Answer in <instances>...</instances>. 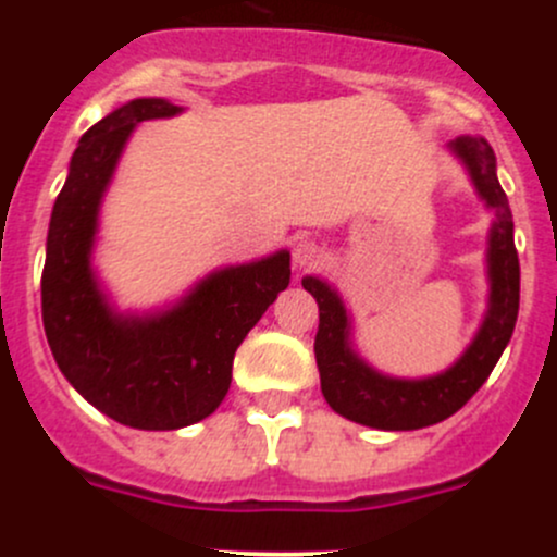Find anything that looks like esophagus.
I'll return each instance as SVG.
<instances>
[{
  "mask_svg": "<svg viewBox=\"0 0 557 557\" xmlns=\"http://www.w3.org/2000/svg\"><path fill=\"white\" fill-rule=\"evenodd\" d=\"M323 261V247L314 239H299L294 245V267L296 269H312Z\"/></svg>",
  "mask_w": 557,
  "mask_h": 557,
  "instance_id": "34e87169",
  "label": "esophagus"
}]
</instances>
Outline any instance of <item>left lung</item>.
<instances>
[{
	"label": "left lung",
	"instance_id": "1",
	"mask_svg": "<svg viewBox=\"0 0 557 557\" xmlns=\"http://www.w3.org/2000/svg\"><path fill=\"white\" fill-rule=\"evenodd\" d=\"M447 150L463 164L476 196L493 215L485 250L487 310L474 339L453 367L429 377H391L380 372L356 350L352 314L339 290L314 274L301 277L320 310L314 336L320 391L336 414L369 429L414 431L450 418L491 377L518 323L520 261L512 210L496 174V153L480 134L455 137Z\"/></svg>",
	"mask_w": 557,
	"mask_h": 557
}]
</instances>
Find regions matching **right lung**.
<instances>
[{"label": "right lung", "mask_w": 557, "mask_h": 557, "mask_svg": "<svg viewBox=\"0 0 557 557\" xmlns=\"http://www.w3.org/2000/svg\"><path fill=\"white\" fill-rule=\"evenodd\" d=\"M180 112L143 97L94 123L72 153L45 243L42 325L61 374L91 407L139 431H177L215 412L234 352L290 283V252L277 250L205 274L159 310L112 305L94 269L104 194L134 128Z\"/></svg>", "instance_id": "right-lung-1"}]
</instances>
